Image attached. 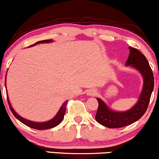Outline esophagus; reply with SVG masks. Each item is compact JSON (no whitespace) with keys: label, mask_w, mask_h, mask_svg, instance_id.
Listing matches in <instances>:
<instances>
[{"label":"esophagus","mask_w":159,"mask_h":159,"mask_svg":"<svg viewBox=\"0 0 159 159\" xmlns=\"http://www.w3.org/2000/svg\"><path fill=\"white\" fill-rule=\"evenodd\" d=\"M96 94V90H88V92H87V95H88V96H93Z\"/></svg>","instance_id":"34e87169"}]
</instances>
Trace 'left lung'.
<instances>
[{
  "label": "left lung",
  "mask_w": 159,
  "mask_h": 159,
  "mask_svg": "<svg viewBox=\"0 0 159 159\" xmlns=\"http://www.w3.org/2000/svg\"><path fill=\"white\" fill-rule=\"evenodd\" d=\"M129 48L130 52L125 62V66H131L141 74L143 78V88L138 102L132 108L123 112L111 110L101 98H96L98 107L95 116L96 120L101 125L110 129L126 126L141 118L148 107L154 88L152 71L146 57L138 49L132 47H129Z\"/></svg>",
  "instance_id": "obj_1"
}]
</instances>
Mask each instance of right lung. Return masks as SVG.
I'll return each instance as SVG.
<instances>
[{
    "label": "right lung",
    "mask_w": 159,
    "mask_h": 159,
    "mask_svg": "<svg viewBox=\"0 0 159 159\" xmlns=\"http://www.w3.org/2000/svg\"><path fill=\"white\" fill-rule=\"evenodd\" d=\"M52 42H53V40L52 39L42 40V41H39L37 42V43H36L35 44L30 45V47L34 46V45H36L37 44H40V43H52ZM5 86H6V82H5ZM7 102H8L9 105H10V111H12V114H13L14 116H16V119H18L20 122H21V123L25 124V125H27L28 127L32 128V129H38V130H44V129H52V128H54L57 126V125H59V124L62 122V120H63V117H64L65 112H66V106L67 101H66L62 105V106L61 107V108H60V110L57 112V114H56V116H54L53 119L48 120V121L47 122H44V123H36V122H33V121H30V120H26L25 119V118L21 117V116H19V115L15 111H14V109L12 108V106H11L10 99H9L8 98V95H7Z\"/></svg>",
    "instance_id": "add662e5"
}]
</instances>
